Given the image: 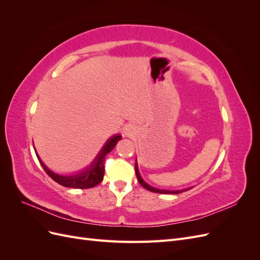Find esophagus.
<instances>
[{
    "instance_id": "34e87169",
    "label": "esophagus",
    "mask_w": 260,
    "mask_h": 260,
    "mask_svg": "<svg viewBox=\"0 0 260 260\" xmlns=\"http://www.w3.org/2000/svg\"><path fill=\"white\" fill-rule=\"evenodd\" d=\"M124 133H125V136H128V137H132L133 135H135V131L132 130V128H125V130H124Z\"/></svg>"
}]
</instances>
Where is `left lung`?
<instances>
[{"mask_svg": "<svg viewBox=\"0 0 260 260\" xmlns=\"http://www.w3.org/2000/svg\"><path fill=\"white\" fill-rule=\"evenodd\" d=\"M136 175H137V178H138V181L139 183L142 185L143 187H145L146 190L151 191V192H154V193H160V194H179V193H182L186 190H178V191H169V190H160V188H156V187H153L149 184H147L145 181L142 179V177H141L140 175V171H139V168H138V164L136 161Z\"/></svg>", "mask_w": 260, "mask_h": 260, "instance_id": "8db88e82", "label": "left lung"}]
</instances>
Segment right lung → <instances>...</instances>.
Returning a JSON list of instances; mask_svg holds the SVG:
<instances>
[{
  "instance_id": "1",
  "label": "right lung",
  "mask_w": 260,
  "mask_h": 260,
  "mask_svg": "<svg viewBox=\"0 0 260 260\" xmlns=\"http://www.w3.org/2000/svg\"><path fill=\"white\" fill-rule=\"evenodd\" d=\"M120 139H121L120 135H116L109 140H107V142L105 143L103 148L101 149L100 153L95 157V159L92 161V164L88 168L84 169L83 171L78 172V174L70 175V176H61V175L55 174V172H53L45 166L44 162L41 160L40 157H39L38 153L36 154L46 174H48L55 181V182H57L58 184L66 187L90 188V187H94L102 182V180L104 178V171H105V168H104L105 157L109 152L113 151V148L116 146L118 141Z\"/></svg>"
}]
</instances>
